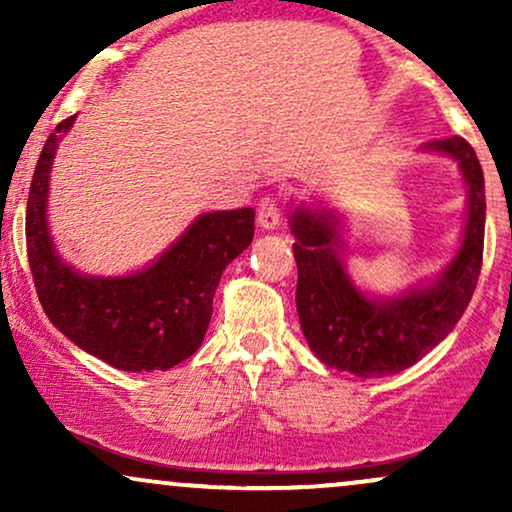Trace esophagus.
Masks as SVG:
<instances>
[{
	"instance_id": "esophagus-1",
	"label": "esophagus",
	"mask_w": 512,
	"mask_h": 512,
	"mask_svg": "<svg viewBox=\"0 0 512 512\" xmlns=\"http://www.w3.org/2000/svg\"><path fill=\"white\" fill-rule=\"evenodd\" d=\"M257 223L264 228V231H272L281 223V207L279 199L274 195H264L260 202H257Z\"/></svg>"
}]
</instances>
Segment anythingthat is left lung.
Here are the masks:
<instances>
[{"instance_id":"1","label":"left lung","mask_w":512,"mask_h":512,"mask_svg":"<svg viewBox=\"0 0 512 512\" xmlns=\"http://www.w3.org/2000/svg\"><path fill=\"white\" fill-rule=\"evenodd\" d=\"M460 163L469 185V219L462 250L431 289L387 303L368 301L346 279L330 214L298 209L291 219L298 264L296 305L308 346L325 366L378 378L414 366L443 342L467 310L484 257L486 195L479 158L462 137L431 142Z\"/></svg>"}]
</instances>
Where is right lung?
Listing matches in <instances>:
<instances>
[{"label": "right lung", "mask_w": 512, "mask_h": 512, "mask_svg": "<svg viewBox=\"0 0 512 512\" xmlns=\"http://www.w3.org/2000/svg\"><path fill=\"white\" fill-rule=\"evenodd\" d=\"M35 163L26 207V250L43 310L76 346L120 370H168L202 346L211 301L228 262L252 243L255 211L202 214L161 260L125 279H88L55 255L45 221L48 180L60 132Z\"/></svg>", "instance_id": "1"}]
</instances>
